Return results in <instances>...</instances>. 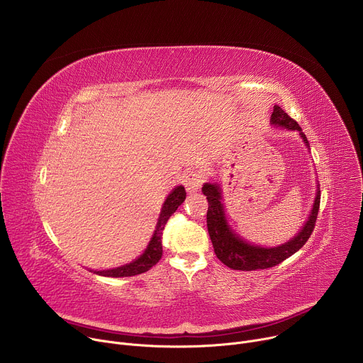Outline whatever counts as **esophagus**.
<instances>
[{"label":"esophagus","instance_id":"esophagus-1","mask_svg":"<svg viewBox=\"0 0 363 363\" xmlns=\"http://www.w3.org/2000/svg\"><path fill=\"white\" fill-rule=\"evenodd\" d=\"M203 181H205L203 171L202 169H192V171L186 172L184 184H185V188H186L188 192H196V191L201 189Z\"/></svg>","mask_w":363,"mask_h":363}]
</instances>
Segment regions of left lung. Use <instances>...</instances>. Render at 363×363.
I'll return each mask as SVG.
<instances>
[{
  "label": "left lung",
  "instance_id": "1",
  "mask_svg": "<svg viewBox=\"0 0 363 363\" xmlns=\"http://www.w3.org/2000/svg\"><path fill=\"white\" fill-rule=\"evenodd\" d=\"M270 122L277 126H283L289 130L300 132L301 139L304 140L306 146H308L306 135L301 132V128L296 121H293L280 106H274ZM202 192L208 199V211H206V227H208L210 238L214 245L216 255L218 260L224 263L227 267L233 270H242V272H252V270H264L274 267L284 262L286 258L293 255L298 251L306 241L312 235L318 214H319V205H320V189L318 186L316 198L312 213L308 216L307 223L300 230V233L291 238L289 242L281 244L273 248H264L258 245H251L242 238H240L228 225L224 206L221 203V188L218 184L206 182L202 186Z\"/></svg>",
  "mask_w": 363,
  "mask_h": 363
}]
</instances>
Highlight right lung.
I'll return each mask as SVG.
<instances>
[{
    "instance_id": "add662e5",
    "label": "right lung",
    "mask_w": 363,
    "mask_h": 363,
    "mask_svg": "<svg viewBox=\"0 0 363 363\" xmlns=\"http://www.w3.org/2000/svg\"><path fill=\"white\" fill-rule=\"evenodd\" d=\"M186 196L185 188L184 186H177L167 198V201L164 202L162 211L157 224V230H155L147 248L145 250V252L138 257L135 262L125 264L122 267L118 269H112V270H101V272H94L99 276H105V277H129V276H136L140 273L147 272L150 267H153L157 264L161 257H162V231L165 228L167 221L169 220V217L178 210V206L184 202Z\"/></svg>"
}]
</instances>
